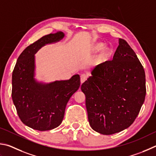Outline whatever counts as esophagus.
I'll return each instance as SVG.
<instances>
[{
  "instance_id": "1",
  "label": "esophagus",
  "mask_w": 156,
  "mask_h": 156,
  "mask_svg": "<svg viewBox=\"0 0 156 156\" xmlns=\"http://www.w3.org/2000/svg\"><path fill=\"white\" fill-rule=\"evenodd\" d=\"M80 77H81V83H82L86 80L87 77H88V75H86V74H82V75H81Z\"/></svg>"
}]
</instances>
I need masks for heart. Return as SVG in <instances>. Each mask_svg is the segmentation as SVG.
<instances>
[{
    "label": "heart",
    "instance_id": "b5f03b06",
    "mask_svg": "<svg viewBox=\"0 0 156 156\" xmlns=\"http://www.w3.org/2000/svg\"><path fill=\"white\" fill-rule=\"evenodd\" d=\"M104 44L101 42L95 44L93 46V51L94 52H99L100 51H101L102 49L104 48ZM112 49L109 48H105L103 49L101 53L99 56V59L101 60V61H104V60L108 59L109 57L112 55Z\"/></svg>",
    "mask_w": 156,
    "mask_h": 156
}]
</instances>
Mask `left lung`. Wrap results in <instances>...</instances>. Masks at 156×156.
I'll list each match as a JSON object with an SVG mask.
<instances>
[{
    "label": "left lung",
    "mask_w": 156,
    "mask_h": 156,
    "mask_svg": "<svg viewBox=\"0 0 156 156\" xmlns=\"http://www.w3.org/2000/svg\"><path fill=\"white\" fill-rule=\"evenodd\" d=\"M82 83L90 127L103 135L127 129L138 115L146 96L143 65L123 39L112 60L95 66Z\"/></svg>",
    "instance_id": "obj_1"
}]
</instances>
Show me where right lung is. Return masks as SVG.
Returning <instances> with one entry per match:
<instances>
[{"instance_id":"right-lung-1","label":"right lung","mask_w":156,"mask_h":156,"mask_svg":"<svg viewBox=\"0 0 156 156\" xmlns=\"http://www.w3.org/2000/svg\"><path fill=\"white\" fill-rule=\"evenodd\" d=\"M63 32L44 35L31 44L18 57L12 72V97L16 112L27 126L39 131L56 128L64 119L66 106L80 86V76L42 84L34 79V54L42 46L62 39Z\"/></svg>"}]
</instances>
